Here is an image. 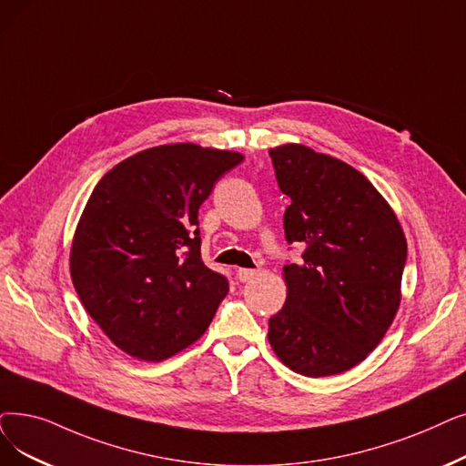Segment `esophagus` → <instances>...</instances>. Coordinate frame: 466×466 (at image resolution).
<instances>
[{
  "instance_id": "34e87169",
  "label": "esophagus",
  "mask_w": 466,
  "mask_h": 466,
  "mask_svg": "<svg viewBox=\"0 0 466 466\" xmlns=\"http://www.w3.org/2000/svg\"><path fill=\"white\" fill-rule=\"evenodd\" d=\"M257 274H258V272H257V270H251V268H238V270H236V276H238L239 281H249V279H253Z\"/></svg>"
}]
</instances>
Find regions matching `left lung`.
Wrapping results in <instances>:
<instances>
[{"label": "left lung", "mask_w": 466, "mask_h": 466, "mask_svg": "<svg viewBox=\"0 0 466 466\" xmlns=\"http://www.w3.org/2000/svg\"><path fill=\"white\" fill-rule=\"evenodd\" d=\"M288 244L305 248L283 267L286 305L268 319V340L305 377L349 371L379 345L400 307L408 241L379 190L328 154L302 145L270 148Z\"/></svg>", "instance_id": "8db88e82"}]
</instances>
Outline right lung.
<instances>
[{
  "mask_svg": "<svg viewBox=\"0 0 466 466\" xmlns=\"http://www.w3.org/2000/svg\"><path fill=\"white\" fill-rule=\"evenodd\" d=\"M241 159L164 145L98 180L72 239L70 274L89 316L126 354L167 360L209 328L228 279L201 260L198 209Z\"/></svg>",
  "mask_w": 466,
  "mask_h": 466,
  "instance_id": "1",
  "label": "right lung"
}]
</instances>
